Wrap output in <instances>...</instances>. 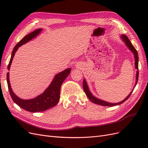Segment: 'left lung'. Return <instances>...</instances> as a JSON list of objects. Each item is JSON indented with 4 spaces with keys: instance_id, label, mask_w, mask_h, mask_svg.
<instances>
[{
    "instance_id": "obj_1",
    "label": "left lung",
    "mask_w": 148,
    "mask_h": 148,
    "mask_svg": "<svg viewBox=\"0 0 148 148\" xmlns=\"http://www.w3.org/2000/svg\"><path fill=\"white\" fill-rule=\"evenodd\" d=\"M120 38L123 41V42L125 43V45L127 46V47L129 49V50H130L132 51V52L133 53L134 55V57H135V69L137 70H136V82H135V86H134L133 89L135 88V87L136 86V85L137 84L138 82V75H139V71H138V52L136 50V49L134 47V46L132 45V44L131 43L129 39L128 38V37L125 34H122L120 36ZM83 89H84V91L86 94V95L87 96V97L89 98V99L92 102L95 103L97 105H101V106H109V107H112L114 106H118L120 105L121 104H122L125 101H127L129 97L130 96V95H132V93L133 92L132 91L130 92V93L128 95V96L124 99L123 101H122L118 103H110L108 102H106L105 101H103L101 99H98V98L96 97L95 96H94L92 95V94L91 92V91H89V87L88 86V84L86 82V80L84 78L83 79Z\"/></svg>"
}]
</instances>
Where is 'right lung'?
<instances>
[{
	"label": "right lung",
	"instance_id": "obj_1",
	"mask_svg": "<svg viewBox=\"0 0 148 148\" xmlns=\"http://www.w3.org/2000/svg\"><path fill=\"white\" fill-rule=\"evenodd\" d=\"M42 30V28L38 29L34 31L33 32L29 33V34L25 36L21 41L15 46L12 51V56L9 64L8 65L7 69L9 70L10 66L13 60V57L15 54V52L18 50L19 47L23 45L26 42H29L31 39L36 38ZM71 68L66 69V70L61 71L55 75L54 78L52 81L50 85L48 88L44 91L41 95L38 96L33 99H23L18 97L12 91L10 86V79H9V72L7 73V81L8 90L10 92V95L12 98L13 101L15 103L23 109L31 112H37L45 111L51 107H54L60 99V87L62 83L64 82L66 78L70 73Z\"/></svg>",
	"mask_w": 148,
	"mask_h": 148
}]
</instances>
